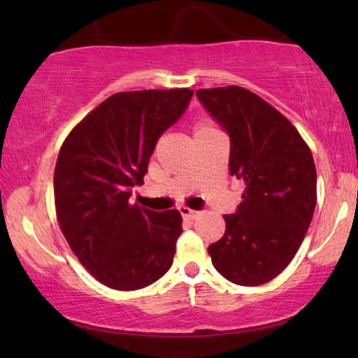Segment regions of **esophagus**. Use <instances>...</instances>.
<instances>
[{
  "label": "esophagus",
  "instance_id": "34e87169",
  "mask_svg": "<svg viewBox=\"0 0 358 358\" xmlns=\"http://www.w3.org/2000/svg\"><path fill=\"white\" fill-rule=\"evenodd\" d=\"M179 212L185 220H197L200 217V212H195V210H190L187 207H180Z\"/></svg>",
  "mask_w": 358,
  "mask_h": 358
}]
</instances>
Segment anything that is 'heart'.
Returning <instances> with one entry per match:
<instances>
[{"label": "heart", "instance_id": "heart-1", "mask_svg": "<svg viewBox=\"0 0 358 358\" xmlns=\"http://www.w3.org/2000/svg\"><path fill=\"white\" fill-rule=\"evenodd\" d=\"M195 129H197V134H200V131H212V130H218L217 127H215V124L212 120L208 119H199L197 124H195Z\"/></svg>", "mask_w": 358, "mask_h": 358}]
</instances>
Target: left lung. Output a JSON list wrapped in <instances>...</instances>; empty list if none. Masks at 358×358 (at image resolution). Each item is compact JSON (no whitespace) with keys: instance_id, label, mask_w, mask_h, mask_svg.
I'll use <instances>...</instances> for the list:
<instances>
[{"instance_id":"1","label":"left lung","mask_w":358,"mask_h":358,"mask_svg":"<svg viewBox=\"0 0 358 358\" xmlns=\"http://www.w3.org/2000/svg\"><path fill=\"white\" fill-rule=\"evenodd\" d=\"M231 140L229 174L244 182L238 212L223 215V238L210 244L217 271L238 285L275 278L300 249L316 207L310 146L275 107L241 86L199 90Z\"/></svg>"}]
</instances>
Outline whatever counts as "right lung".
I'll return each instance as SVG.
<instances>
[{
	"instance_id": "1",
	"label": "right lung",
	"mask_w": 358,
	"mask_h": 358,
	"mask_svg": "<svg viewBox=\"0 0 358 358\" xmlns=\"http://www.w3.org/2000/svg\"><path fill=\"white\" fill-rule=\"evenodd\" d=\"M192 94L189 87L117 92L63 141L53 174L58 224L78 261L106 287L138 290L173 266L180 213L129 199L130 187L143 184L156 141Z\"/></svg>"
}]
</instances>
